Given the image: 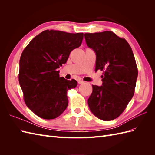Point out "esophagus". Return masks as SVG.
<instances>
[{
    "label": "esophagus",
    "instance_id": "esophagus-1",
    "mask_svg": "<svg viewBox=\"0 0 155 155\" xmlns=\"http://www.w3.org/2000/svg\"><path fill=\"white\" fill-rule=\"evenodd\" d=\"M85 83V81H82V80H79V81H78V83L80 84V85H82V84H84Z\"/></svg>",
    "mask_w": 155,
    "mask_h": 155
}]
</instances>
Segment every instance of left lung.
<instances>
[{"instance_id":"1","label":"left lung","mask_w":155,"mask_h":155,"mask_svg":"<svg viewBox=\"0 0 155 155\" xmlns=\"http://www.w3.org/2000/svg\"><path fill=\"white\" fill-rule=\"evenodd\" d=\"M84 36L96 53L95 71H104L102 86L92 85L89 109L99 119L110 121L122 113L134 95L138 77L134 56L127 41L112 31Z\"/></svg>"}]
</instances>
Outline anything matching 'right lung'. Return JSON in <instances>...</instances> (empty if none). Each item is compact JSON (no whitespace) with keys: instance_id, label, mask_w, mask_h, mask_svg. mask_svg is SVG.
I'll list each match as a JSON object with an SVG mask.
<instances>
[{"instance_id":"1","label":"right lung","mask_w":155,"mask_h":155,"mask_svg":"<svg viewBox=\"0 0 155 155\" xmlns=\"http://www.w3.org/2000/svg\"><path fill=\"white\" fill-rule=\"evenodd\" d=\"M83 38V33L47 30L35 36L23 50L18 81L26 106L40 118H56L67 109V91L78 83L59 78L58 68L81 46Z\"/></svg>"}]
</instances>
